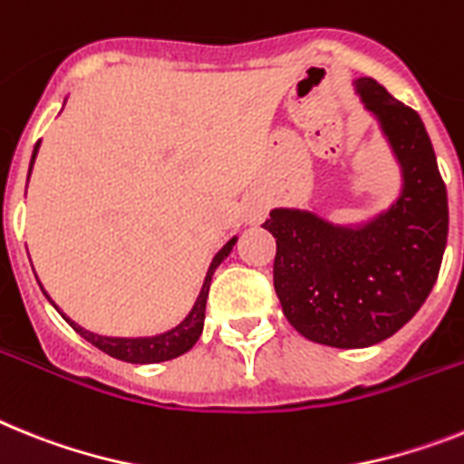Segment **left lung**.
Masks as SVG:
<instances>
[{"mask_svg":"<svg viewBox=\"0 0 464 464\" xmlns=\"http://www.w3.org/2000/svg\"><path fill=\"white\" fill-rule=\"evenodd\" d=\"M353 87L399 162V198L361 226L292 208L264 221L276 238L283 314L306 340L337 349H363L403 328L430 297L449 238L446 184L420 115L372 77Z\"/></svg>","mask_w":464,"mask_h":464,"instance_id":"obj_1","label":"left lung"}]
</instances>
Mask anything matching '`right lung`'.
I'll return each mask as SVG.
<instances>
[{"label": "right lung", "instance_id": "1", "mask_svg": "<svg viewBox=\"0 0 464 464\" xmlns=\"http://www.w3.org/2000/svg\"><path fill=\"white\" fill-rule=\"evenodd\" d=\"M37 150H40V141H37V146H34V150H33L30 172H33ZM27 179H30V174H27ZM236 240L238 238H231L228 243L224 245V247H221L219 252H217V255H214L212 264H209V268H208V276H205V283H202L200 295H198L193 309L188 311V316L179 323L177 328L167 330V333H162V334H155V337H106V334L89 333V330L80 328L75 321H70L63 311L53 304L52 299H49V295L44 292V287H42V292H44L46 299H49L53 306H56L58 314H61V316H63L70 325H72V330H77V333H80L84 340L92 342L93 346H99L101 352H106L108 356L120 358V361H127V363H162V361H172V358L186 353L188 349H193V344H196L198 340H200L202 325H205V306H208L209 283H212V276H214V271H217V266L224 262L226 256L231 255Z\"/></svg>", "mask_w": 464, "mask_h": 464}]
</instances>
